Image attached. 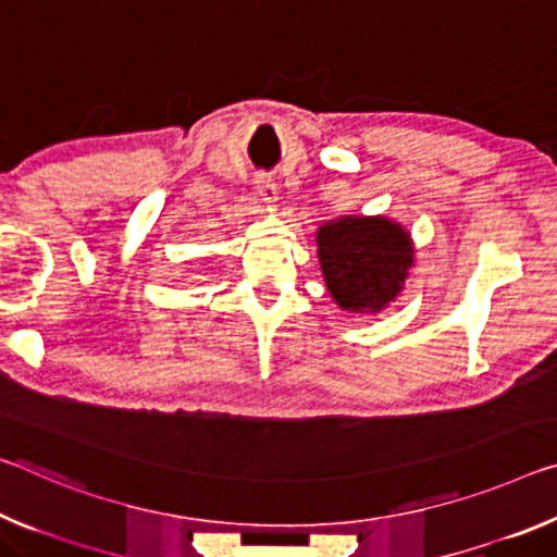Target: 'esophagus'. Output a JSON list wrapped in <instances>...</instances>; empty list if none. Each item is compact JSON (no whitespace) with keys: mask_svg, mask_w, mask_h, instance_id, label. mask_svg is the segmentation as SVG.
<instances>
[{"mask_svg":"<svg viewBox=\"0 0 557 557\" xmlns=\"http://www.w3.org/2000/svg\"><path fill=\"white\" fill-rule=\"evenodd\" d=\"M255 190H258V196H260L262 202H275L277 200V185L268 173H260L258 178H255Z\"/></svg>","mask_w":557,"mask_h":557,"instance_id":"esophagus-1","label":"esophagus"}]
</instances>
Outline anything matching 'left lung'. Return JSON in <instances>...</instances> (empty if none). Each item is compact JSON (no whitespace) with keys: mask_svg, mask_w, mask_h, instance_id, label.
Here are the masks:
<instances>
[{"mask_svg":"<svg viewBox=\"0 0 557 557\" xmlns=\"http://www.w3.org/2000/svg\"><path fill=\"white\" fill-rule=\"evenodd\" d=\"M322 272L342 310H382L413 262L409 235L386 218H342L317 233Z\"/></svg>","mask_w":557,"mask_h":557,"instance_id":"8db88e82","label":"left lung"}]
</instances>
